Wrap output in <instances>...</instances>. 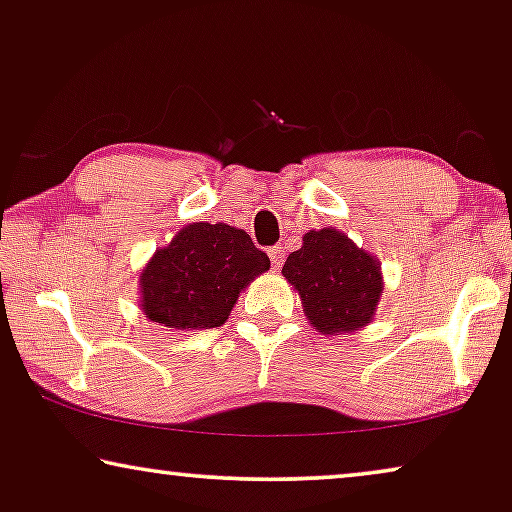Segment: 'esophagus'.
Segmentation results:
<instances>
[{
  "mask_svg": "<svg viewBox=\"0 0 512 512\" xmlns=\"http://www.w3.org/2000/svg\"><path fill=\"white\" fill-rule=\"evenodd\" d=\"M269 257H271V264L276 266V269H280V264L285 262V248H280V246H273V248L269 250Z\"/></svg>",
  "mask_w": 512,
  "mask_h": 512,
  "instance_id": "esophagus-1",
  "label": "esophagus"
}]
</instances>
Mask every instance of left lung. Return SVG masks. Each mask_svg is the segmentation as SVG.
Wrapping results in <instances>:
<instances>
[{"instance_id":"left-lung-1","label":"left lung","mask_w":512,"mask_h":512,"mask_svg":"<svg viewBox=\"0 0 512 512\" xmlns=\"http://www.w3.org/2000/svg\"><path fill=\"white\" fill-rule=\"evenodd\" d=\"M282 276L299 289L310 324L331 335L370 324L384 287L377 259L331 227L305 234Z\"/></svg>"}]
</instances>
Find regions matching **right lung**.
Masks as SVG:
<instances>
[{"mask_svg":"<svg viewBox=\"0 0 512 512\" xmlns=\"http://www.w3.org/2000/svg\"><path fill=\"white\" fill-rule=\"evenodd\" d=\"M269 266L243 230L225 223L186 225L142 271V312L167 329H216L230 317L241 289Z\"/></svg>","mask_w":512,"mask_h":512,"instance_id":"add662e5","label":"right lung"}]
</instances>
